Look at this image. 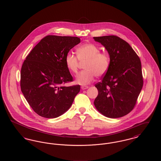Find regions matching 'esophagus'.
<instances>
[{"mask_svg":"<svg viewBox=\"0 0 161 161\" xmlns=\"http://www.w3.org/2000/svg\"><path fill=\"white\" fill-rule=\"evenodd\" d=\"M88 86H81V88L83 89V90H85V89H88Z\"/></svg>","mask_w":161,"mask_h":161,"instance_id":"34e87169","label":"esophagus"}]
</instances>
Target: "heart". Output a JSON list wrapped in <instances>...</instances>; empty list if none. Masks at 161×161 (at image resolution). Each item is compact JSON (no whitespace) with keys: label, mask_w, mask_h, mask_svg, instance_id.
<instances>
[{"label":"heart","mask_w":161,"mask_h":161,"mask_svg":"<svg viewBox=\"0 0 161 161\" xmlns=\"http://www.w3.org/2000/svg\"><path fill=\"white\" fill-rule=\"evenodd\" d=\"M77 56L69 53L65 57V63L69 70L76 74L80 61L84 62L86 69L80 72L76 77L77 84L85 86L93 80L95 75H104L110 66V57L106 53H101L98 46L93 43H86L77 49Z\"/></svg>","instance_id":"b5f03b06"}]
</instances>
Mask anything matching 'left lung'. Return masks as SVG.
<instances>
[{"label":"left lung","mask_w":161,"mask_h":161,"mask_svg":"<svg viewBox=\"0 0 161 161\" xmlns=\"http://www.w3.org/2000/svg\"><path fill=\"white\" fill-rule=\"evenodd\" d=\"M107 50L110 66L101 82L94 106L102 115L118 118L130 112L143 86L141 63L130 45L115 36L95 37Z\"/></svg>","instance_id":"8db88e82"}]
</instances>
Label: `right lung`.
Instances as JSON below:
<instances>
[{"label": "right lung", "mask_w": 161, "mask_h": 161, "mask_svg": "<svg viewBox=\"0 0 161 161\" xmlns=\"http://www.w3.org/2000/svg\"><path fill=\"white\" fill-rule=\"evenodd\" d=\"M80 43V38L77 37L47 36L32 49L23 62L21 91L38 115L57 118L72 106L80 86L64 85L72 81L65 57Z\"/></svg>", "instance_id": "obj_1"}]
</instances>
